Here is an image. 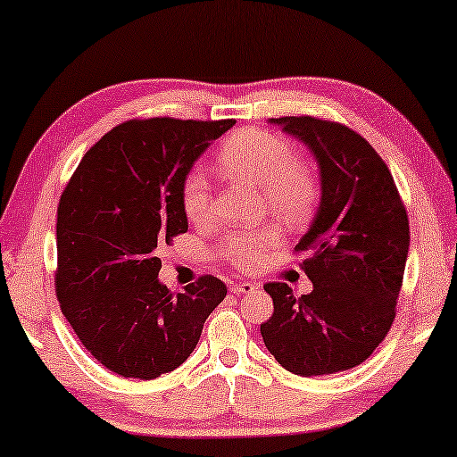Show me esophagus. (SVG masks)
Masks as SVG:
<instances>
[{"instance_id":"1","label":"esophagus","mask_w":457,"mask_h":457,"mask_svg":"<svg viewBox=\"0 0 457 457\" xmlns=\"http://www.w3.org/2000/svg\"><path fill=\"white\" fill-rule=\"evenodd\" d=\"M255 290H257V284L247 282V279H243V282H235L233 287H230V292H235V294H251Z\"/></svg>"}]
</instances>
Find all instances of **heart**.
Listing matches in <instances>:
<instances>
[{"label": "heart", "mask_w": 457, "mask_h": 457, "mask_svg": "<svg viewBox=\"0 0 457 457\" xmlns=\"http://www.w3.org/2000/svg\"><path fill=\"white\" fill-rule=\"evenodd\" d=\"M219 167L230 178L262 187L268 206L279 219H306L319 198L317 175L302 161L290 140L268 130H238L219 149ZM181 208L189 222L204 224L212 216V192L202 171H189L181 186ZM278 241V230L263 227L247 233H230L222 243V255L238 268H253Z\"/></svg>", "instance_id": "obj_1"}]
</instances>
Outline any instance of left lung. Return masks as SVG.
Segmentation results:
<instances>
[{
	"label": "left lung",
	"instance_id": "1",
	"mask_svg": "<svg viewBox=\"0 0 457 457\" xmlns=\"http://www.w3.org/2000/svg\"><path fill=\"white\" fill-rule=\"evenodd\" d=\"M302 140L320 170V204L296 251L312 292L265 284L273 314L265 347L298 376H325L366 361L388 335L403 286L411 230L388 165L366 138L312 116L270 118Z\"/></svg>",
	"mask_w": 457,
	"mask_h": 457
}]
</instances>
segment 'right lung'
I'll list each match as a JSON object with an SVG mask.
<instances>
[{
	"mask_svg": "<svg viewBox=\"0 0 457 457\" xmlns=\"http://www.w3.org/2000/svg\"><path fill=\"white\" fill-rule=\"evenodd\" d=\"M233 120L149 118L118 124L83 155L57 210L61 311L104 368L155 380L195 349L227 286L202 276L171 294L159 247L187 230L181 186Z\"/></svg>",
	"mask_w": 457,
	"mask_h": 457,
	"instance_id": "obj_1",
	"label": "right lung"
}]
</instances>
